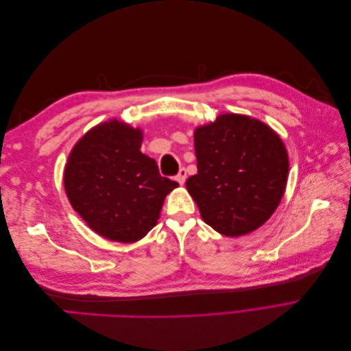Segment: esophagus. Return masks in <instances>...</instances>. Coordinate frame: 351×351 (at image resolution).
<instances>
[{"label":"esophagus","instance_id":"34e87169","mask_svg":"<svg viewBox=\"0 0 351 351\" xmlns=\"http://www.w3.org/2000/svg\"><path fill=\"white\" fill-rule=\"evenodd\" d=\"M186 178H187V171H186V168H182V169H180V171H178V174L176 176V180H177V182H178L180 184H184Z\"/></svg>","mask_w":351,"mask_h":351}]
</instances>
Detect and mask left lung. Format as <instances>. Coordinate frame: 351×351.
<instances>
[{
  "label": "left lung",
  "mask_w": 351,
  "mask_h": 351,
  "mask_svg": "<svg viewBox=\"0 0 351 351\" xmlns=\"http://www.w3.org/2000/svg\"><path fill=\"white\" fill-rule=\"evenodd\" d=\"M197 174L186 187L215 231L239 237L259 228L278 208L289 155L269 125L241 114H222L195 130Z\"/></svg>",
  "instance_id": "1"
}]
</instances>
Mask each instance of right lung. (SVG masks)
Wrapping results in <instances>:
<instances>
[{
  "label": "right lung",
  "mask_w": 351,
  "mask_h": 351,
  "mask_svg": "<svg viewBox=\"0 0 351 351\" xmlns=\"http://www.w3.org/2000/svg\"><path fill=\"white\" fill-rule=\"evenodd\" d=\"M142 141V130L127 123H101L74 145L64 168L73 209L111 241L143 239L156 226L165 196L178 186L141 152Z\"/></svg>",
  "instance_id": "right-lung-1"
}]
</instances>
